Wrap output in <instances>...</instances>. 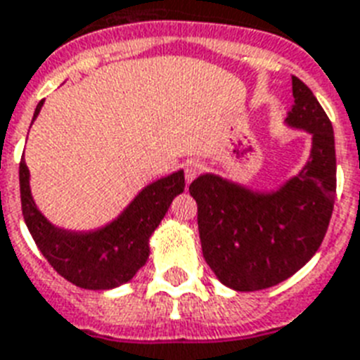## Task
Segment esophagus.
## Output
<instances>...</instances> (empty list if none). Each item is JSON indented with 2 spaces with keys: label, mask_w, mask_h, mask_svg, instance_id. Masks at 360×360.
I'll list each match as a JSON object with an SVG mask.
<instances>
[{
  "label": "esophagus",
  "mask_w": 360,
  "mask_h": 360,
  "mask_svg": "<svg viewBox=\"0 0 360 360\" xmlns=\"http://www.w3.org/2000/svg\"><path fill=\"white\" fill-rule=\"evenodd\" d=\"M201 170H203V165L199 161H190L185 165V177H186V183H192V181L198 177L199 174H201Z\"/></svg>",
  "instance_id": "esophagus-1"
}]
</instances>
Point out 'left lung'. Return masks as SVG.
Returning <instances> with one entry per match:
<instances>
[{
    "instance_id": "1",
    "label": "left lung",
    "mask_w": 360,
    "mask_h": 360,
    "mask_svg": "<svg viewBox=\"0 0 360 360\" xmlns=\"http://www.w3.org/2000/svg\"><path fill=\"white\" fill-rule=\"evenodd\" d=\"M289 128L311 135L309 161L276 190H252L203 174L190 185L198 203L203 258L234 291L273 288L300 271L319 250L337 190L333 126L300 78L292 77Z\"/></svg>"
}]
</instances>
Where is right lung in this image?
Segmentation results:
<instances>
[{"label": "right lung", "mask_w": 360, "mask_h": 360, "mask_svg": "<svg viewBox=\"0 0 360 360\" xmlns=\"http://www.w3.org/2000/svg\"><path fill=\"white\" fill-rule=\"evenodd\" d=\"M44 101L36 105L40 115ZM29 168L20 162L21 210L32 240L53 269L82 289L105 291L129 282L150 256V238L168 212L175 195L185 190V174H174L144 186L108 225L95 231H65L56 226L36 207L29 185Z\"/></svg>", "instance_id": "obj_1"}]
</instances>
